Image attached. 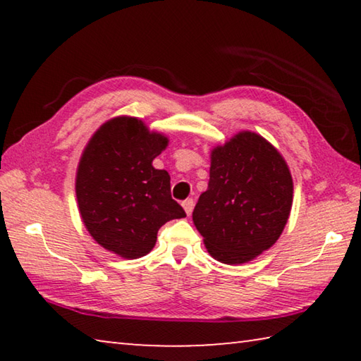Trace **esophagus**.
Wrapping results in <instances>:
<instances>
[{"instance_id":"1","label":"esophagus","mask_w":361,"mask_h":361,"mask_svg":"<svg viewBox=\"0 0 361 361\" xmlns=\"http://www.w3.org/2000/svg\"><path fill=\"white\" fill-rule=\"evenodd\" d=\"M183 209H185V212H186V215L189 216L192 213V209H194V200L192 199H186V200H183Z\"/></svg>"}]
</instances>
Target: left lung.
Masks as SVG:
<instances>
[{
  "mask_svg": "<svg viewBox=\"0 0 361 361\" xmlns=\"http://www.w3.org/2000/svg\"><path fill=\"white\" fill-rule=\"evenodd\" d=\"M210 181L192 212L207 252L243 264L271 248L288 221L293 178L282 154L250 130L212 149Z\"/></svg>",
  "mask_w": 361,
  "mask_h": 361,
  "instance_id": "8db88e82",
  "label": "left lung"
}]
</instances>
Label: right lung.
I'll return each instance as SVG.
<instances>
[{"label": "right lung", "mask_w": 361, "mask_h": 361, "mask_svg": "<svg viewBox=\"0 0 361 361\" xmlns=\"http://www.w3.org/2000/svg\"><path fill=\"white\" fill-rule=\"evenodd\" d=\"M167 145L169 138L143 121L119 116L106 121L82 151L76 172L79 213L92 239L121 258L148 255L161 226L186 216L170 195L167 170L152 167Z\"/></svg>", "instance_id": "add662e5"}]
</instances>
